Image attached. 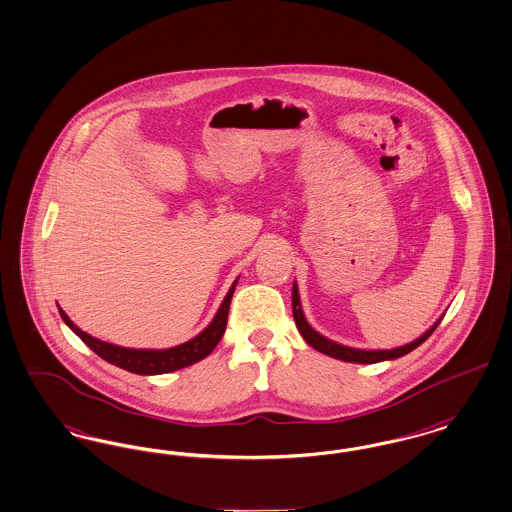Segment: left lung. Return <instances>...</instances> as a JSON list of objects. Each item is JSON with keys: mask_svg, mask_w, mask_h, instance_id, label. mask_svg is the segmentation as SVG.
<instances>
[{"mask_svg": "<svg viewBox=\"0 0 512 512\" xmlns=\"http://www.w3.org/2000/svg\"><path fill=\"white\" fill-rule=\"evenodd\" d=\"M291 305H293V318H295V324L299 333L303 335V339L307 341L308 345L312 348H316L318 352L322 354H328L331 358H337V360H343V362H352V364H377V362H385V360H396L400 356H406L411 350L423 345L432 331L438 328V324L442 322V318L436 320V324L432 328L427 329L419 339L411 341L408 345L398 348H390V350H364V348H352L345 347V345H339L335 341H331L328 337H324L322 333H318L316 329L310 328V324L303 314V308H301V299H299V287L293 282V291H291Z\"/></svg>", "mask_w": 512, "mask_h": 512, "instance_id": "obj_1", "label": "left lung"}]
</instances>
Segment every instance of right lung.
Wrapping results in <instances>:
<instances>
[{
	"label": "right lung",
	"mask_w": 512,
	"mask_h": 512,
	"mask_svg": "<svg viewBox=\"0 0 512 512\" xmlns=\"http://www.w3.org/2000/svg\"><path fill=\"white\" fill-rule=\"evenodd\" d=\"M236 284H238V280H234V284L228 289L225 301L221 303L215 318L211 320V324L202 333H198L194 339L186 341L179 347L162 348V350L118 347V345L101 341L97 337H91L89 333H85L83 329L78 328L59 305L57 307H59L64 324L72 329L87 347L91 348L95 354H99L108 364H114L118 368L127 369V371L137 373V375H162V373L177 371V369H183L204 360L205 356H209L213 352V348L219 345L221 337L225 335L228 308H230V301H232Z\"/></svg>",
	"instance_id": "1"
}]
</instances>
